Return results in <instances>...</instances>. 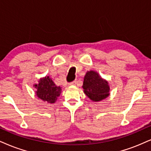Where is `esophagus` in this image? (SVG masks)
Listing matches in <instances>:
<instances>
[{"label": "esophagus", "instance_id": "obj_1", "mask_svg": "<svg viewBox=\"0 0 151 151\" xmlns=\"http://www.w3.org/2000/svg\"><path fill=\"white\" fill-rule=\"evenodd\" d=\"M75 84H76V81H73V82H71V83H68V85H75Z\"/></svg>", "mask_w": 151, "mask_h": 151}]
</instances>
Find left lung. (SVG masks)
<instances>
[{
  "mask_svg": "<svg viewBox=\"0 0 151 151\" xmlns=\"http://www.w3.org/2000/svg\"><path fill=\"white\" fill-rule=\"evenodd\" d=\"M83 88L85 94L93 101H101L109 95L110 87L108 82L93 70L88 71L85 75Z\"/></svg>",
  "mask_w": 151,
  "mask_h": 151,
  "instance_id": "obj_1",
  "label": "left lung"
}]
</instances>
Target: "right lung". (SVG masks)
I'll use <instances>...</instances> for the list:
<instances>
[{
    "mask_svg": "<svg viewBox=\"0 0 151 151\" xmlns=\"http://www.w3.org/2000/svg\"><path fill=\"white\" fill-rule=\"evenodd\" d=\"M35 87L37 89V96L50 104L57 101L61 91L60 86H57L49 76L40 79L38 84L35 85Z\"/></svg>",
    "mask_w": 151,
    "mask_h": 151,
    "instance_id": "add662e5",
    "label": "right lung"
}]
</instances>
